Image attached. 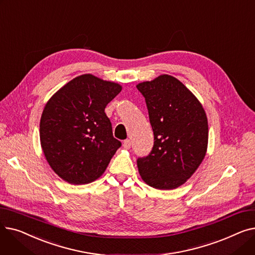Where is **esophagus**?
Returning a JSON list of instances; mask_svg holds the SVG:
<instances>
[{
    "label": "esophagus",
    "mask_w": 255,
    "mask_h": 255,
    "mask_svg": "<svg viewBox=\"0 0 255 255\" xmlns=\"http://www.w3.org/2000/svg\"><path fill=\"white\" fill-rule=\"evenodd\" d=\"M123 146H124V148H125L126 150L130 149V146H131V140H130V139H125V140L123 141Z\"/></svg>",
    "instance_id": "obj_1"
}]
</instances>
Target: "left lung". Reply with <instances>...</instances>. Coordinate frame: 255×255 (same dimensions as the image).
<instances>
[{
    "mask_svg": "<svg viewBox=\"0 0 255 255\" xmlns=\"http://www.w3.org/2000/svg\"><path fill=\"white\" fill-rule=\"evenodd\" d=\"M154 132L151 153L137 159L142 180L153 188H178L206 156L209 128L203 105L176 77L163 74L136 86Z\"/></svg>",
    "mask_w": 255,
    "mask_h": 255,
    "instance_id": "1",
    "label": "left lung"
}]
</instances>
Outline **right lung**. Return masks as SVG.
Here are the masks:
<instances>
[{
	"instance_id": "obj_1",
	"label": "right lung",
	"mask_w": 255,
	"mask_h": 255,
	"mask_svg": "<svg viewBox=\"0 0 255 255\" xmlns=\"http://www.w3.org/2000/svg\"><path fill=\"white\" fill-rule=\"evenodd\" d=\"M122 87L83 74L62 87L40 120V142L48 164L64 181L88 184L105 171L121 146L104 110Z\"/></svg>"
}]
</instances>
